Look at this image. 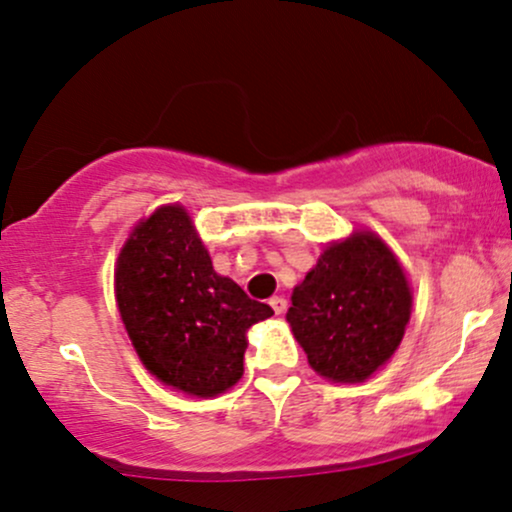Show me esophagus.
I'll return each instance as SVG.
<instances>
[{
	"instance_id": "obj_1",
	"label": "esophagus",
	"mask_w": 512,
	"mask_h": 512,
	"mask_svg": "<svg viewBox=\"0 0 512 512\" xmlns=\"http://www.w3.org/2000/svg\"><path fill=\"white\" fill-rule=\"evenodd\" d=\"M269 304H271V309H274L276 314H283V312H286V309H288V300H286V297H281V295L271 297Z\"/></svg>"
}]
</instances>
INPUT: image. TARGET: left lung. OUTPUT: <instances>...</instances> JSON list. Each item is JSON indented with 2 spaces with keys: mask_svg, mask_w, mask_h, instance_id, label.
<instances>
[{
  "mask_svg": "<svg viewBox=\"0 0 512 512\" xmlns=\"http://www.w3.org/2000/svg\"><path fill=\"white\" fill-rule=\"evenodd\" d=\"M409 316L411 288L397 257L359 231L323 250L293 290L286 319L316 373L361 383L392 357Z\"/></svg>",
  "mask_w": 512,
  "mask_h": 512,
  "instance_id": "left-lung-1",
  "label": "left lung"
}]
</instances>
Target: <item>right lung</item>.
<instances>
[{"mask_svg":"<svg viewBox=\"0 0 512 512\" xmlns=\"http://www.w3.org/2000/svg\"><path fill=\"white\" fill-rule=\"evenodd\" d=\"M115 297L139 359L165 385L215 397L238 383L252 323L274 309L219 276L189 212L165 205L118 257Z\"/></svg>","mask_w":512,"mask_h":512,"instance_id":"obj_1","label":"right lung"}]
</instances>
